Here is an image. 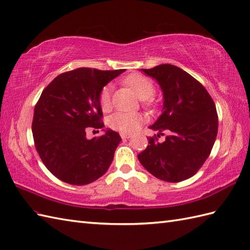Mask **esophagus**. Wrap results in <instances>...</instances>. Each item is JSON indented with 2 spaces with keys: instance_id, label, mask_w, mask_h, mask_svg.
<instances>
[{
  "instance_id": "obj_1",
  "label": "esophagus",
  "mask_w": 250,
  "mask_h": 250,
  "mask_svg": "<svg viewBox=\"0 0 250 250\" xmlns=\"http://www.w3.org/2000/svg\"><path fill=\"white\" fill-rule=\"evenodd\" d=\"M121 137L122 139H129L130 137H132L131 133H127V132H121Z\"/></svg>"
}]
</instances>
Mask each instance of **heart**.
Masks as SVG:
<instances>
[{"label":"heart","instance_id":"heart-1","mask_svg":"<svg viewBox=\"0 0 250 250\" xmlns=\"http://www.w3.org/2000/svg\"><path fill=\"white\" fill-rule=\"evenodd\" d=\"M127 86H129L139 99L147 100L153 95L155 87L154 83L147 77L141 74H131L125 79ZM111 84H108L102 89L100 94V105L104 111H107L111 107ZM143 122V117L136 112L118 111L113 113L108 120V124L112 129L122 132L136 131Z\"/></svg>","mask_w":250,"mask_h":250}]
</instances>
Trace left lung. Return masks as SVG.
I'll list each match as a JSON object with an SVG mask.
<instances>
[{
    "label": "left lung",
    "mask_w": 250,
    "mask_h": 250,
    "mask_svg": "<svg viewBox=\"0 0 250 250\" xmlns=\"http://www.w3.org/2000/svg\"><path fill=\"white\" fill-rule=\"evenodd\" d=\"M156 79L163 94L161 114L149 126L168 136L163 143L147 138L148 145L138 159L158 179L179 182L188 179L202 167L217 135V112L208 91L178 66L159 64L141 69Z\"/></svg>",
    "instance_id": "obj_1"
}]
</instances>
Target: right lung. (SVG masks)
<instances>
[{
    "label": "right lung",
    "mask_w": 250,
    "mask_h": 250,
    "mask_svg": "<svg viewBox=\"0 0 250 250\" xmlns=\"http://www.w3.org/2000/svg\"><path fill=\"white\" fill-rule=\"evenodd\" d=\"M125 70L79 68L58 75L42 91L35 107L33 137L46 168L63 182L91 184L102 177L121 142L118 132L103 129L88 140V127L103 128L102 89Z\"/></svg>",
    "instance_id": "right-lung-1"
}]
</instances>
